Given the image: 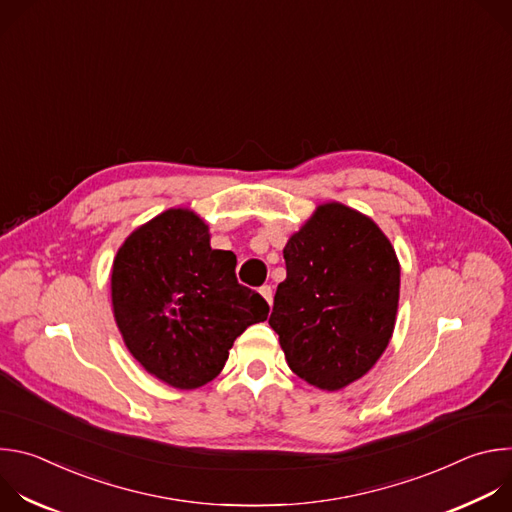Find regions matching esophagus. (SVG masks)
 I'll return each mask as SVG.
<instances>
[{
  "mask_svg": "<svg viewBox=\"0 0 512 512\" xmlns=\"http://www.w3.org/2000/svg\"><path fill=\"white\" fill-rule=\"evenodd\" d=\"M259 294L265 298V302L271 306L273 304V289H271V285H261L259 287Z\"/></svg>",
  "mask_w": 512,
  "mask_h": 512,
  "instance_id": "34e87169",
  "label": "esophagus"
}]
</instances>
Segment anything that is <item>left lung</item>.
Here are the masks:
<instances>
[{"mask_svg":"<svg viewBox=\"0 0 512 512\" xmlns=\"http://www.w3.org/2000/svg\"><path fill=\"white\" fill-rule=\"evenodd\" d=\"M283 259L287 277L269 326L291 371L338 391L369 373L391 340L401 275L395 249L371 218L330 202L287 241Z\"/></svg>","mask_w":512,"mask_h":512,"instance_id":"1","label":"left lung"}]
</instances>
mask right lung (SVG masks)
Wrapping results in <instances>:
<instances>
[{
	"mask_svg": "<svg viewBox=\"0 0 512 512\" xmlns=\"http://www.w3.org/2000/svg\"><path fill=\"white\" fill-rule=\"evenodd\" d=\"M233 251L210 247L192 210L172 208L133 231L111 273L115 322L141 367L176 389L223 371L237 336L269 306L235 275Z\"/></svg>",
	"mask_w": 512,
	"mask_h": 512,
	"instance_id": "obj_1",
	"label": "right lung"
}]
</instances>
